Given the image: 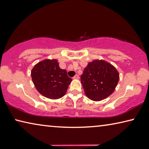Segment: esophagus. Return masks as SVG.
Here are the masks:
<instances>
[{
  "instance_id": "esophagus-1",
  "label": "esophagus",
  "mask_w": 149,
  "mask_h": 149,
  "mask_svg": "<svg viewBox=\"0 0 149 149\" xmlns=\"http://www.w3.org/2000/svg\"><path fill=\"white\" fill-rule=\"evenodd\" d=\"M79 75H77V74H76V75H74V79H79Z\"/></svg>"
}]
</instances>
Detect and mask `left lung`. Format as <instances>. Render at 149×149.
<instances>
[{
  "label": "left lung",
  "mask_w": 149,
  "mask_h": 149,
  "mask_svg": "<svg viewBox=\"0 0 149 149\" xmlns=\"http://www.w3.org/2000/svg\"><path fill=\"white\" fill-rule=\"evenodd\" d=\"M119 79L117 70L103 60L89 63L81 75L85 93L89 99L95 101L108 97L114 91Z\"/></svg>",
  "instance_id": "1"
}]
</instances>
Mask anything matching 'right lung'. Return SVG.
Here are the masks:
<instances>
[{"label": "right lung", "instance_id": "1", "mask_svg": "<svg viewBox=\"0 0 149 149\" xmlns=\"http://www.w3.org/2000/svg\"><path fill=\"white\" fill-rule=\"evenodd\" d=\"M31 76L38 91L52 100L62 97L72 81L56 60H45L37 63L32 70Z\"/></svg>", "mask_w": 149, "mask_h": 149}]
</instances>
